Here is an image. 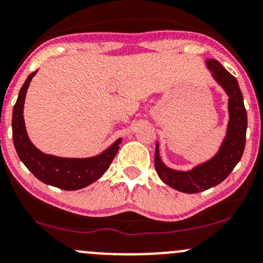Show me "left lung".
Wrapping results in <instances>:
<instances>
[{"label": "left lung", "mask_w": 263, "mask_h": 263, "mask_svg": "<svg viewBox=\"0 0 263 263\" xmlns=\"http://www.w3.org/2000/svg\"><path fill=\"white\" fill-rule=\"evenodd\" d=\"M206 66L214 80L228 95L230 121L220 149L209 161L187 172H181L170 169L162 162L158 142L156 144L155 168L157 174L163 182L183 193L203 192L222 182L240 161L245 148L248 116L238 81L217 60L208 59Z\"/></svg>", "instance_id": "obj_1"}]
</instances>
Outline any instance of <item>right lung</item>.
<instances>
[{
	"label": "right lung",
	"mask_w": 263,
	"mask_h": 263,
	"mask_svg": "<svg viewBox=\"0 0 263 263\" xmlns=\"http://www.w3.org/2000/svg\"><path fill=\"white\" fill-rule=\"evenodd\" d=\"M37 71L29 74L19 91L13 107L12 130L15 151L27 169L40 181L65 191H76L87 187L102 176L114 161L122 139L116 140L100 155L89 158H64L41 152L30 141L24 122V102L27 88Z\"/></svg>",
	"instance_id": "obj_1"
}]
</instances>
